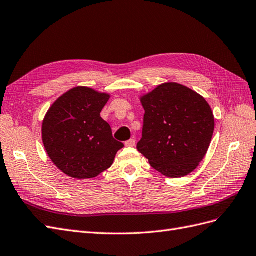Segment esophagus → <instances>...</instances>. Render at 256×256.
<instances>
[{"instance_id":"esophagus-1","label":"esophagus","mask_w":256,"mask_h":256,"mask_svg":"<svg viewBox=\"0 0 256 256\" xmlns=\"http://www.w3.org/2000/svg\"><path fill=\"white\" fill-rule=\"evenodd\" d=\"M125 145L127 147H134V146H136V140H134V138H130V140L125 142Z\"/></svg>"}]
</instances>
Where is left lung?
I'll return each instance as SVG.
<instances>
[{
	"instance_id": "8db88e82",
	"label": "left lung",
	"mask_w": 256,
	"mask_h": 256,
	"mask_svg": "<svg viewBox=\"0 0 256 256\" xmlns=\"http://www.w3.org/2000/svg\"><path fill=\"white\" fill-rule=\"evenodd\" d=\"M142 138L136 148L166 177L190 174L205 157L214 130L210 106L196 92L175 82L143 95Z\"/></svg>"
}]
</instances>
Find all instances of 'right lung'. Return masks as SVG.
Segmentation results:
<instances>
[{"label":"right lung","mask_w":256,"mask_h":256,"mask_svg":"<svg viewBox=\"0 0 256 256\" xmlns=\"http://www.w3.org/2000/svg\"><path fill=\"white\" fill-rule=\"evenodd\" d=\"M110 95L76 86L58 97L46 114L42 143L62 172L76 180L94 178L109 168L124 144L100 116Z\"/></svg>","instance_id":"right-lung-1"}]
</instances>
